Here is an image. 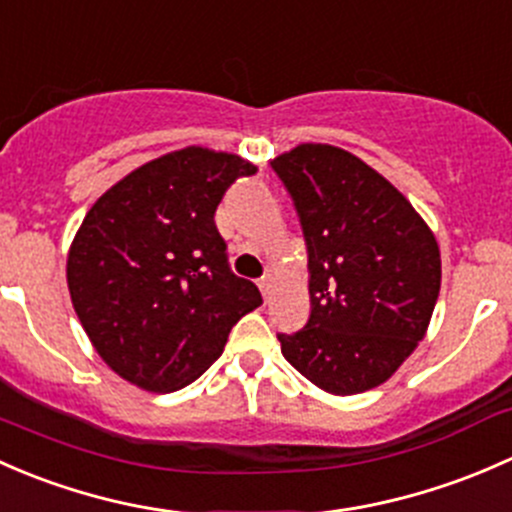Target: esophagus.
<instances>
[{"label":"esophagus","mask_w":512,"mask_h":512,"mask_svg":"<svg viewBox=\"0 0 512 512\" xmlns=\"http://www.w3.org/2000/svg\"><path fill=\"white\" fill-rule=\"evenodd\" d=\"M258 291L263 293V298H268V291H271V276L258 278Z\"/></svg>","instance_id":"34e87169"}]
</instances>
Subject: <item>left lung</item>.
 Wrapping results in <instances>:
<instances>
[{"instance_id": "1", "label": "left lung", "mask_w": 512, "mask_h": 512, "mask_svg": "<svg viewBox=\"0 0 512 512\" xmlns=\"http://www.w3.org/2000/svg\"><path fill=\"white\" fill-rule=\"evenodd\" d=\"M271 167L293 199L310 273L308 323L278 333L283 357L325 392H367L429 328L439 244L399 189L340 147L308 142Z\"/></svg>"}]
</instances>
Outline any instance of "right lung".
Instances as JSON below:
<instances>
[{"instance_id":"obj_1","label":"right lung","mask_w":512,"mask_h":512,"mask_svg":"<svg viewBox=\"0 0 512 512\" xmlns=\"http://www.w3.org/2000/svg\"><path fill=\"white\" fill-rule=\"evenodd\" d=\"M256 167L184 147L120 179L88 209L68 254V291L98 355L147 392L187 387L231 328L263 303L229 266L214 214Z\"/></svg>"}]
</instances>
